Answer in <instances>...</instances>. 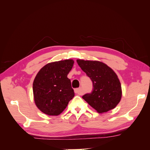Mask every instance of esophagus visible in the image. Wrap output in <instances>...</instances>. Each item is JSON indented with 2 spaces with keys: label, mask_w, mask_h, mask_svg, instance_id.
<instances>
[{
  "label": "esophagus",
  "mask_w": 150,
  "mask_h": 150,
  "mask_svg": "<svg viewBox=\"0 0 150 150\" xmlns=\"http://www.w3.org/2000/svg\"><path fill=\"white\" fill-rule=\"evenodd\" d=\"M74 92L76 94H78V95H82L83 93H82V91H81V88H76L74 89Z\"/></svg>",
  "instance_id": "1"
}]
</instances>
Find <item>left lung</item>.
Returning <instances> with one entry per match:
<instances>
[{"label": "left lung", "instance_id": "1", "mask_svg": "<svg viewBox=\"0 0 150 150\" xmlns=\"http://www.w3.org/2000/svg\"><path fill=\"white\" fill-rule=\"evenodd\" d=\"M77 62L93 83L91 93L82 98L99 113L115 108L122 96L121 84L115 72L99 61L78 59Z\"/></svg>", "mask_w": 150, "mask_h": 150}]
</instances>
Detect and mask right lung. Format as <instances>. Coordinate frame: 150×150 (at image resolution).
Segmentation results:
<instances>
[{
	"mask_svg": "<svg viewBox=\"0 0 150 150\" xmlns=\"http://www.w3.org/2000/svg\"><path fill=\"white\" fill-rule=\"evenodd\" d=\"M73 64L72 59L49 63L36 75L33 83L34 101L45 114L60 115L74 98V90L67 78Z\"/></svg>",
	"mask_w": 150,
	"mask_h": 150,
	"instance_id": "right-lung-1",
	"label": "right lung"
}]
</instances>
